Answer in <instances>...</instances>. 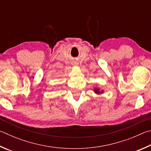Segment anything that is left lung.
<instances>
[{
    "label": "left lung",
    "instance_id": "8db88e82",
    "mask_svg": "<svg viewBox=\"0 0 151 151\" xmlns=\"http://www.w3.org/2000/svg\"><path fill=\"white\" fill-rule=\"evenodd\" d=\"M94 92H95V93H97V94H99V93H104V91H100L99 88H96V89H94Z\"/></svg>",
    "mask_w": 151,
    "mask_h": 151
}]
</instances>
